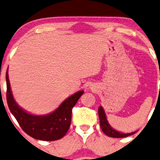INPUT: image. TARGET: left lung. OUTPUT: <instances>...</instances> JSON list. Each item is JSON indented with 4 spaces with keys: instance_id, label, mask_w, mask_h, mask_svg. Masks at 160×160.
Instances as JSON below:
<instances>
[{
    "instance_id": "left-lung-1",
    "label": "left lung",
    "mask_w": 160,
    "mask_h": 160,
    "mask_svg": "<svg viewBox=\"0 0 160 160\" xmlns=\"http://www.w3.org/2000/svg\"><path fill=\"white\" fill-rule=\"evenodd\" d=\"M98 115H99L100 125H101V130H102L103 132H104L105 135H107L108 136L112 137V138H125V137L133 135L134 133L136 132H131V133H122V132H118L117 130L114 129V128L109 125L108 122L107 116H106L104 108H103L101 106H100L99 108H98Z\"/></svg>"
}]
</instances>
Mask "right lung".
Masks as SVG:
<instances>
[{
    "label": "right lung",
    "mask_w": 160,
    "mask_h": 160,
    "mask_svg": "<svg viewBox=\"0 0 160 160\" xmlns=\"http://www.w3.org/2000/svg\"><path fill=\"white\" fill-rule=\"evenodd\" d=\"M6 83L8 105L11 114L25 133L35 139L42 141L60 139L67 134L70 126L72 109L83 93V90H80L71 95L50 114L35 115L22 109L14 101L8 70L6 72Z\"/></svg>",
    "instance_id": "right-lung-1"
}]
</instances>
